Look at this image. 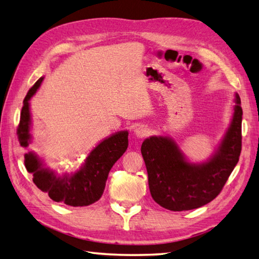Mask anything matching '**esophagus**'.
I'll return each mask as SVG.
<instances>
[{"label": "esophagus", "instance_id": "34e87169", "mask_svg": "<svg viewBox=\"0 0 259 259\" xmlns=\"http://www.w3.org/2000/svg\"><path fill=\"white\" fill-rule=\"evenodd\" d=\"M135 134L137 137H138V138H146V137L149 136L150 129L147 125L141 124V125L137 126V128L135 129Z\"/></svg>", "mask_w": 259, "mask_h": 259}]
</instances>
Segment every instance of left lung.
<instances>
[{
  "instance_id": "8db88e82",
  "label": "left lung",
  "mask_w": 259,
  "mask_h": 259,
  "mask_svg": "<svg viewBox=\"0 0 259 259\" xmlns=\"http://www.w3.org/2000/svg\"><path fill=\"white\" fill-rule=\"evenodd\" d=\"M236 94L235 113L230 128L213 157L205 164L194 165L173 140L150 137L141 145L150 194L160 206L170 211L196 209L220 194L241 153L242 109Z\"/></svg>"
}]
</instances>
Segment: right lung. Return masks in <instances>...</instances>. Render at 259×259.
<instances>
[{
	"mask_svg": "<svg viewBox=\"0 0 259 259\" xmlns=\"http://www.w3.org/2000/svg\"><path fill=\"white\" fill-rule=\"evenodd\" d=\"M40 77L34 83L23 100V106L17 129L19 143L28 147L30 136L29 100L37 92L42 82ZM128 148V131H120L100 143L91 151L85 164L74 174L56 175L53 170L45 168L42 163L33 153L24 155L25 168L33 175V183L42 192H47L55 202H63L70 206H88L99 201L110 169Z\"/></svg>",
	"mask_w": 259,
	"mask_h": 259,
	"instance_id": "1",
	"label": "right lung"
}]
</instances>
